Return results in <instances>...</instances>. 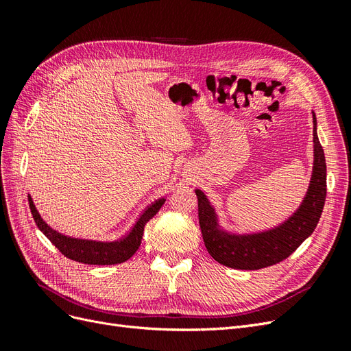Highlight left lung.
Listing matches in <instances>:
<instances>
[{"instance_id":"8db88e82","label":"left lung","mask_w":351,"mask_h":351,"mask_svg":"<svg viewBox=\"0 0 351 351\" xmlns=\"http://www.w3.org/2000/svg\"><path fill=\"white\" fill-rule=\"evenodd\" d=\"M315 165L309 192L295 214L278 228L252 236H230L218 228L214 209L205 195L196 190L199 226L208 253L218 263L234 269H262L280 263L309 237L322 215L326 197V164L317 139L313 114Z\"/></svg>"}]
</instances>
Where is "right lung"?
Wrapping results in <instances>:
<instances>
[{
  "instance_id": "obj_1",
  "label": "right lung",
  "mask_w": 351,
  "mask_h": 351,
  "mask_svg": "<svg viewBox=\"0 0 351 351\" xmlns=\"http://www.w3.org/2000/svg\"><path fill=\"white\" fill-rule=\"evenodd\" d=\"M165 199H158L152 205L147 206L141 218L137 219L133 228L127 236L123 239L112 241V243H101V241H90V240H79V239H71L67 236H62L56 230H52L49 226L45 224V221L40 218L38 210L32 202V197L29 196V208L34 219L36 222L38 228L44 232L48 237V240L54 244V246L64 254L66 258L76 261L80 263L86 265H115L125 262L130 259L136 250L139 249L142 243V236L146 222L149 221L152 217L156 215V212L161 209L164 205Z\"/></svg>"
}]
</instances>
